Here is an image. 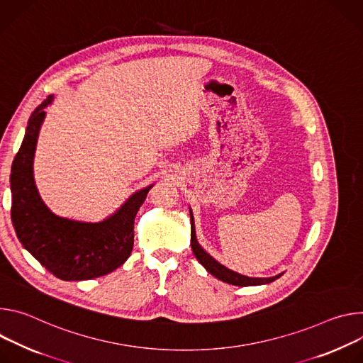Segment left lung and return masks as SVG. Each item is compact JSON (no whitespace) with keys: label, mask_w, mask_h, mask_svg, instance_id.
<instances>
[{"label":"left lung","mask_w":363,"mask_h":363,"mask_svg":"<svg viewBox=\"0 0 363 363\" xmlns=\"http://www.w3.org/2000/svg\"><path fill=\"white\" fill-rule=\"evenodd\" d=\"M190 212V223H191V235H190V245H191V251L194 254V257L197 258V261L202 264L206 271L209 274H212L213 277H216L218 279L223 281V283L232 284V286H238V287H248V286H264V284H269L272 281H275L277 278H279L284 272H281L278 275L274 277H268V278H259V277H247L239 272H235L232 269H229L228 267L222 265L220 262H218L211 254H208L202 245L197 242L196 238V229H194V218H193V212L191 209H189Z\"/></svg>","instance_id":"1"}]
</instances>
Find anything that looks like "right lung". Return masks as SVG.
I'll use <instances>...</instances> for the list:
<instances>
[{"mask_svg": "<svg viewBox=\"0 0 363 363\" xmlns=\"http://www.w3.org/2000/svg\"><path fill=\"white\" fill-rule=\"evenodd\" d=\"M50 95L28 118L21 147L11 166V220L23 247L53 275L82 281L106 275L123 265L134 245V220L150 184L133 193L101 222H80L55 215L38 194L33 161Z\"/></svg>", "mask_w": 363, "mask_h": 363, "instance_id": "right-lung-1", "label": "right lung"}]
</instances>
